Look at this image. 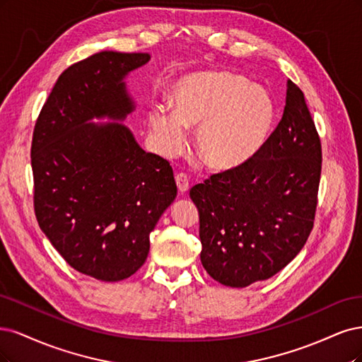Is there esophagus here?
<instances>
[{"label": "esophagus", "instance_id": "esophagus-1", "mask_svg": "<svg viewBox=\"0 0 362 362\" xmlns=\"http://www.w3.org/2000/svg\"><path fill=\"white\" fill-rule=\"evenodd\" d=\"M176 183H177V189L180 194H185L186 191L189 189V180H188V176L183 173H179L176 174Z\"/></svg>", "mask_w": 362, "mask_h": 362}]
</instances>
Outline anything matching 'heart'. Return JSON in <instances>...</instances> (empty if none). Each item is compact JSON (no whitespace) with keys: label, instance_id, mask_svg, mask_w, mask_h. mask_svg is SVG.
<instances>
[{"label":"heart","instance_id":"obj_1","mask_svg":"<svg viewBox=\"0 0 362 362\" xmlns=\"http://www.w3.org/2000/svg\"><path fill=\"white\" fill-rule=\"evenodd\" d=\"M174 112L165 107L148 111L158 150L179 155L185 129H197L195 148L207 167L235 170L248 162L269 138L275 107L264 88L230 72H197L177 81L173 90Z\"/></svg>","mask_w":362,"mask_h":362}]
</instances>
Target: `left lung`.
Segmentation results:
<instances>
[{
  "label": "left lung",
  "mask_w": 362,
  "mask_h": 362,
  "mask_svg": "<svg viewBox=\"0 0 362 362\" xmlns=\"http://www.w3.org/2000/svg\"><path fill=\"white\" fill-rule=\"evenodd\" d=\"M320 173L319 134L304 93L287 81L281 122L257 155L189 191L207 274L224 286L247 287L286 267L313 230Z\"/></svg>",
  "instance_id": "1"
}]
</instances>
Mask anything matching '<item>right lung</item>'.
<instances>
[{
	"label": "right lung",
	"instance_id": "1",
	"mask_svg": "<svg viewBox=\"0 0 362 362\" xmlns=\"http://www.w3.org/2000/svg\"><path fill=\"white\" fill-rule=\"evenodd\" d=\"M148 54L102 51L58 76L34 126V212L78 272L122 281L147 259L148 236L174 202L170 162L146 153L124 120L135 110L124 78Z\"/></svg>",
	"mask_w": 362,
	"mask_h": 362
}]
</instances>
